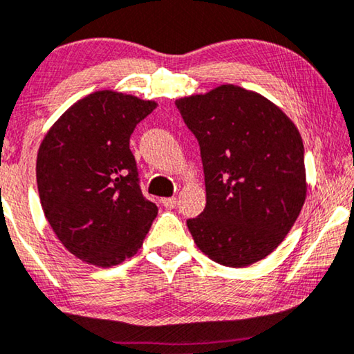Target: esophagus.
I'll return each mask as SVG.
<instances>
[{"label":"esophagus","mask_w":354,"mask_h":354,"mask_svg":"<svg viewBox=\"0 0 354 354\" xmlns=\"http://www.w3.org/2000/svg\"><path fill=\"white\" fill-rule=\"evenodd\" d=\"M162 203H163V207H165V208L171 209V208H175V207H176L178 198H176V197H168V198H163V200H162Z\"/></svg>","instance_id":"obj_1"}]
</instances>
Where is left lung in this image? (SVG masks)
Masks as SVG:
<instances>
[{
  "label": "left lung",
  "mask_w": 354,
  "mask_h": 354,
  "mask_svg": "<svg viewBox=\"0 0 354 354\" xmlns=\"http://www.w3.org/2000/svg\"><path fill=\"white\" fill-rule=\"evenodd\" d=\"M175 104L203 163L207 205L187 219L195 245L227 267L263 259L291 230L307 195L299 130L262 95L232 84Z\"/></svg>",
  "instance_id": "8db88e82"
}]
</instances>
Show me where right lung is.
<instances>
[{"label": "right lung", "instance_id": "add662e5", "mask_svg": "<svg viewBox=\"0 0 354 354\" xmlns=\"http://www.w3.org/2000/svg\"><path fill=\"white\" fill-rule=\"evenodd\" d=\"M157 104L100 91L79 100L39 146L36 181L52 230L71 254L98 267L129 259L157 216L130 151L135 127Z\"/></svg>", "mask_w": 354, "mask_h": 354}]
</instances>
